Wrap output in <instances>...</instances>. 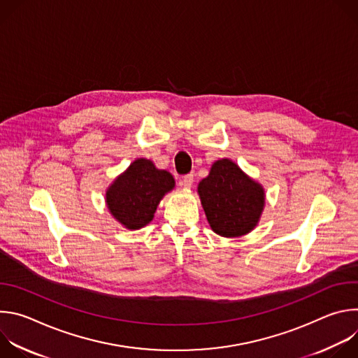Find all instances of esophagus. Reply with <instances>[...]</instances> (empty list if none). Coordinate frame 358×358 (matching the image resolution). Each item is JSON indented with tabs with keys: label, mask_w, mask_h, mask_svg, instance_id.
Segmentation results:
<instances>
[{
	"label": "esophagus",
	"mask_w": 358,
	"mask_h": 358,
	"mask_svg": "<svg viewBox=\"0 0 358 358\" xmlns=\"http://www.w3.org/2000/svg\"><path fill=\"white\" fill-rule=\"evenodd\" d=\"M192 182H194V176H192V174H187V176H184V177L181 178L180 185H181L182 188L188 189V188L192 187Z\"/></svg>",
	"instance_id": "1"
}]
</instances>
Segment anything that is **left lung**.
<instances>
[{"instance_id": "left-lung-1", "label": "left lung", "mask_w": 358, "mask_h": 358, "mask_svg": "<svg viewBox=\"0 0 358 358\" xmlns=\"http://www.w3.org/2000/svg\"><path fill=\"white\" fill-rule=\"evenodd\" d=\"M198 194L211 229L225 238L249 234L265 207L264 187L229 159L213 164L208 177L199 181Z\"/></svg>"}]
</instances>
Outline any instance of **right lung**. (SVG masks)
<instances>
[{"label": "right lung", "instance_id": "obj_1", "mask_svg": "<svg viewBox=\"0 0 358 358\" xmlns=\"http://www.w3.org/2000/svg\"><path fill=\"white\" fill-rule=\"evenodd\" d=\"M176 185L173 176L147 159L134 160L106 191L110 214L127 229H140L155 218L163 196Z\"/></svg>", "mask_w": 358, "mask_h": 358}]
</instances>
